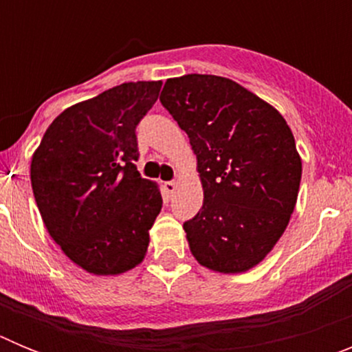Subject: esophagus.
Instances as JSON below:
<instances>
[{
  "mask_svg": "<svg viewBox=\"0 0 352 352\" xmlns=\"http://www.w3.org/2000/svg\"><path fill=\"white\" fill-rule=\"evenodd\" d=\"M162 186H164V194H166L167 197H170V195L174 194V190H176V183L174 182H166Z\"/></svg>",
  "mask_w": 352,
  "mask_h": 352,
  "instance_id": "obj_1",
  "label": "esophagus"
}]
</instances>
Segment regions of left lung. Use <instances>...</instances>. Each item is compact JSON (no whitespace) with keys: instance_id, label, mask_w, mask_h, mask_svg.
<instances>
[{"instance_id":"left-lung-1","label":"left lung","mask_w":352,"mask_h":352,"mask_svg":"<svg viewBox=\"0 0 352 352\" xmlns=\"http://www.w3.org/2000/svg\"><path fill=\"white\" fill-rule=\"evenodd\" d=\"M160 102L197 157L204 203L183 223L192 256L213 272H248L296 206L301 158L291 129L273 105L226 77L167 79Z\"/></svg>"}]
</instances>
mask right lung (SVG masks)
Instances as JSON below:
<instances>
[{
	"instance_id": "add662e5",
	"label": "right lung",
	"mask_w": 352,
	"mask_h": 352,
	"mask_svg": "<svg viewBox=\"0 0 352 352\" xmlns=\"http://www.w3.org/2000/svg\"><path fill=\"white\" fill-rule=\"evenodd\" d=\"M162 80L123 82L65 109L31 158V186L49 234L93 275L142 263L162 210L160 188L141 178L135 126Z\"/></svg>"
}]
</instances>
